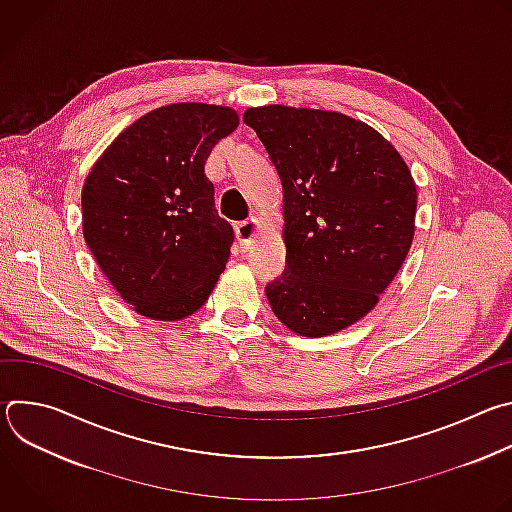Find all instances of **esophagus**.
<instances>
[{"label": "esophagus", "mask_w": 512, "mask_h": 512, "mask_svg": "<svg viewBox=\"0 0 512 512\" xmlns=\"http://www.w3.org/2000/svg\"><path fill=\"white\" fill-rule=\"evenodd\" d=\"M235 231H237L241 251H247V249H251V245L255 243V239L259 235V221H257V218H249V221L239 223L235 227Z\"/></svg>", "instance_id": "34e87169"}]
</instances>
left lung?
<instances>
[{
	"label": "left lung",
	"mask_w": 512,
	"mask_h": 512,
	"mask_svg": "<svg viewBox=\"0 0 512 512\" xmlns=\"http://www.w3.org/2000/svg\"><path fill=\"white\" fill-rule=\"evenodd\" d=\"M243 121L283 188L285 273L265 287L291 332L330 336L367 316L401 269L417 188L377 129L338 111L265 105Z\"/></svg>",
	"instance_id": "left-lung-1"
}]
</instances>
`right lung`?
I'll list each match as a JSON object with an SVG mask.
<instances>
[{"label":"right lung","instance_id":"1","mask_svg":"<svg viewBox=\"0 0 512 512\" xmlns=\"http://www.w3.org/2000/svg\"><path fill=\"white\" fill-rule=\"evenodd\" d=\"M237 125L231 107L172 103L125 127L91 168L83 235L137 314L184 320L225 271L235 233L214 208L204 164Z\"/></svg>","mask_w":512,"mask_h":512}]
</instances>
